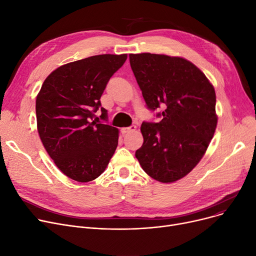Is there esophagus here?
Wrapping results in <instances>:
<instances>
[{
    "label": "esophagus",
    "instance_id": "obj_1",
    "mask_svg": "<svg viewBox=\"0 0 256 256\" xmlns=\"http://www.w3.org/2000/svg\"><path fill=\"white\" fill-rule=\"evenodd\" d=\"M136 128H137L136 126H128V128H121V132L126 134V132H135Z\"/></svg>",
    "mask_w": 256,
    "mask_h": 256
}]
</instances>
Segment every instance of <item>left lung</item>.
Segmentation results:
<instances>
[{"instance_id": "8db88e82", "label": "left lung", "mask_w": 256, "mask_h": 256, "mask_svg": "<svg viewBox=\"0 0 256 256\" xmlns=\"http://www.w3.org/2000/svg\"><path fill=\"white\" fill-rule=\"evenodd\" d=\"M130 63L147 106L165 108L156 124L143 122L136 152L142 169L170 184L189 174L204 156L217 128L216 92L206 74L182 57L130 54Z\"/></svg>"}]
</instances>
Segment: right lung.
<instances>
[{"label":"right lung","instance_id":"right-lung-1","mask_svg":"<svg viewBox=\"0 0 256 256\" xmlns=\"http://www.w3.org/2000/svg\"><path fill=\"white\" fill-rule=\"evenodd\" d=\"M126 58L104 54L64 64L48 76L37 94L40 140L59 170L76 182L98 178L116 150L118 128L93 118L110 78ZM100 117L106 118L104 108Z\"/></svg>","mask_w":256,"mask_h":256}]
</instances>
